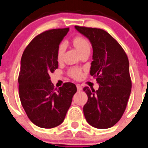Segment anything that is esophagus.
<instances>
[{
    "mask_svg": "<svg viewBox=\"0 0 148 148\" xmlns=\"http://www.w3.org/2000/svg\"><path fill=\"white\" fill-rule=\"evenodd\" d=\"M77 90H78V91L82 90V86H81V85H77Z\"/></svg>",
    "mask_w": 148,
    "mask_h": 148,
    "instance_id": "34e87169",
    "label": "esophagus"
}]
</instances>
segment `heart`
<instances>
[{"label": "heart", "instance_id": "obj_1", "mask_svg": "<svg viewBox=\"0 0 148 148\" xmlns=\"http://www.w3.org/2000/svg\"><path fill=\"white\" fill-rule=\"evenodd\" d=\"M72 43L74 46L75 47L76 49H77L79 53L84 51L86 49H90V44L88 40L85 37L82 36H76L72 40ZM63 52H64V45L63 44L59 46L58 49L57 53V58L58 60H60L63 57ZM69 74L71 77L75 79L80 78L82 76V70L80 69L77 68H71L69 70Z\"/></svg>", "mask_w": 148, "mask_h": 148}]
</instances>
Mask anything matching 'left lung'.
I'll use <instances>...</instances> for the list:
<instances>
[{
  "label": "left lung",
  "instance_id": "8db88e82",
  "mask_svg": "<svg viewBox=\"0 0 148 148\" xmlns=\"http://www.w3.org/2000/svg\"><path fill=\"white\" fill-rule=\"evenodd\" d=\"M90 41L93 59L90 75L99 83L98 90L85 87L88 102L83 107L87 122L101 129L115 125L123 114L132 90L129 63L119 43L100 28L75 26Z\"/></svg>",
  "mask_w": 148,
  "mask_h": 148
}]
</instances>
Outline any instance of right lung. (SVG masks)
I'll return each instance as SVG.
<instances>
[{
    "label": "right lung",
    "mask_w": 148,
    "mask_h": 148,
    "mask_svg": "<svg viewBox=\"0 0 148 148\" xmlns=\"http://www.w3.org/2000/svg\"><path fill=\"white\" fill-rule=\"evenodd\" d=\"M69 28L46 30L29 43L23 52L18 77L22 106L33 123L52 128L63 122L77 92L74 83L55 88L49 74L58 68L59 45Z\"/></svg>",
    "instance_id": "right-lung-1"
}]
</instances>
